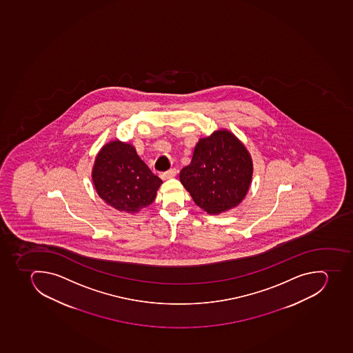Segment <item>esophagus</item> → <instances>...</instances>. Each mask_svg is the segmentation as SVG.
I'll return each mask as SVG.
<instances>
[{
	"instance_id": "34e87169",
	"label": "esophagus",
	"mask_w": 353,
	"mask_h": 353,
	"mask_svg": "<svg viewBox=\"0 0 353 353\" xmlns=\"http://www.w3.org/2000/svg\"><path fill=\"white\" fill-rule=\"evenodd\" d=\"M176 174V170L171 169L169 171H166V172L161 173V179L162 180H168V179L173 178Z\"/></svg>"
}]
</instances>
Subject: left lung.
<instances>
[{
    "label": "left lung",
    "mask_w": 353,
    "mask_h": 353,
    "mask_svg": "<svg viewBox=\"0 0 353 353\" xmlns=\"http://www.w3.org/2000/svg\"><path fill=\"white\" fill-rule=\"evenodd\" d=\"M252 160L243 143L227 130L199 139L180 181L198 207L219 214L237 207L252 183Z\"/></svg>",
    "instance_id": "1"
}]
</instances>
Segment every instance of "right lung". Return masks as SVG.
Returning a JSON list of instances; mask_svg holds the SVG:
<instances>
[{
    "label": "right lung",
    "mask_w": 353,
    "mask_h": 353,
    "mask_svg": "<svg viewBox=\"0 0 353 353\" xmlns=\"http://www.w3.org/2000/svg\"><path fill=\"white\" fill-rule=\"evenodd\" d=\"M92 176L98 196L116 210L128 214L151 205L162 184L135 148L119 139L107 143L98 152Z\"/></svg>",
    "instance_id": "add662e5"
}]
</instances>
